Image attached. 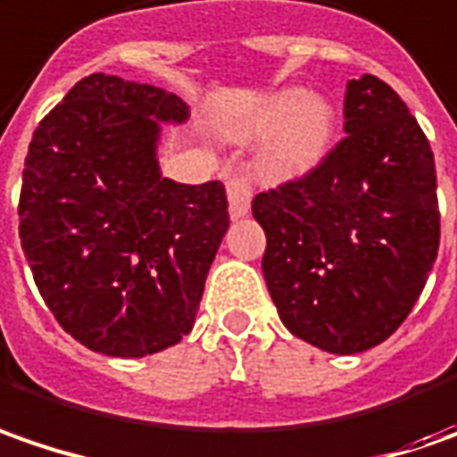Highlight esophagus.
<instances>
[{"label": "esophagus", "instance_id": "1", "mask_svg": "<svg viewBox=\"0 0 457 457\" xmlns=\"http://www.w3.org/2000/svg\"><path fill=\"white\" fill-rule=\"evenodd\" d=\"M228 202H229V217L240 220L250 212V202H253V184L245 174H232L228 179Z\"/></svg>", "mask_w": 457, "mask_h": 457}]
</instances>
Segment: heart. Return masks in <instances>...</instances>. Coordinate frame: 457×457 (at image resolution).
Returning <instances> with one entry per match:
<instances>
[{"label":"heart","mask_w":457,"mask_h":457,"mask_svg":"<svg viewBox=\"0 0 457 457\" xmlns=\"http://www.w3.org/2000/svg\"><path fill=\"white\" fill-rule=\"evenodd\" d=\"M338 129L337 105L306 87H280L225 123L232 141H265L260 169L273 179H293L326 159Z\"/></svg>","instance_id":"b5f03b06"}]
</instances>
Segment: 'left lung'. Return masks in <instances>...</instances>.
Here are the masks:
<instances>
[{"mask_svg": "<svg viewBox=\"0 0 457 457\" xmlns=\"http://www.w3.org/2000/svg\"><path fill=\"white\" fill-rule=\"evenodd\" d=\"M344 131L306 177L253 199L278 316L328 354L392 337L440 245L433 149L400 96L374 75L349 80Z\"/></svg>", "mask_w": 457, "mask_h": 457, "instance_id": "obj_1", "label": "left lung"}]
</instances>
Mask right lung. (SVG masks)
Masks as SVG:
<instances>
[{
  "mask_svg": "<svg viewBox=\"0 0 457 457\" xmlns=\"http://www.w3.org/2000/svg\"><path fill=\"white\" fill-rule=\"evenodd\" d=\"M187 119L164 87L93 72L32 134L24 258L57 323L90 352L138 359L195 326L229 214L222 181L162 177V126Z\"/></svg>",
  "mask_w": 457,
  "mask_h": 457,
  "instance_id": "add662e5",
  "label": "right lung"
}]
</instances>
